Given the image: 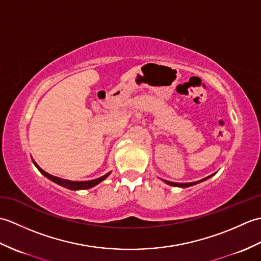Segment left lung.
<instances>
[{"mask_svg": "<svg viewBox=\"0 0 261 261\" xmlns=\"http://www.w3.org/2000/svg\"><path fill=\"white\" fill-rule=\"evenodd\" d=\"M213 175H214V174L210 175V176H207V177H205V178H203V179H201V180L193 181V182H173V181H168V180H164V181L166 182V184H168V185H170V186L186 188V187H190V186H193V185H196V184H198V182H202V181H204V180H206V179H208V178H210V177H212Z\"/></svg>", "mask_w": 261, "mask_h": 261, "instance_id": "1", "label": "left lung"}]
</instances>
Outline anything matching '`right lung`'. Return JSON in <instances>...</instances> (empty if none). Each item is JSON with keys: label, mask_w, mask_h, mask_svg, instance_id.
<instances>
[{"label": "right lung", "mask_w": 261, "mask_h": 261, "mask_svg": "<svg viewBox=\"0 0 261 261\" xmlns=\"http://www.w3.org/2000/svg\"><path fill=\"white\" fill-rule=\"evenodd\" d=\"M32 163L33 165L36 166V167L38 168V170L40 171V173L47 177L48 179H50L51 181L56 182V184L63 186L65 188H68V190H71V191H80V190H88V188H92L94 186H96L97 184H99V182L103 181L105 178H108V176L111 174V173H108L105 174L104 176L102 177H98V178L96 179H92V180H85V181H73V180H68V179H64V178H60V177H56V176H53L50 174H48L47 171H45L43 169H41L39 166L37 165V163L35 162V160L32 159Z\"/></svg>", "instance_id": "add662e5"}]
</instances>
